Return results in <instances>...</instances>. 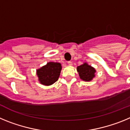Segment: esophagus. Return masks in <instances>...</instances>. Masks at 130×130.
<instances>
[{
  "instance_id": "1",
  "label": "esophagus",
  "mask_w": 130,
  "mask_h": 130,
  "mask_svg": "<svg viewBox=\"0 0 130 130\" xmlns=\"http://www.w3.org/2000/svg\"><path fill=\"white\" fill-rule=\"evenodd\" d=\"M68 65H70V66H72V62L68 61Z\"/></svg>"
}]
</instances>
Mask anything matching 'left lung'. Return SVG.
Masks as SVG:
<instances>
[{
  "mask_svg": "<svg viewBox=\"0 0 130 130\" xmlns=\"http://www.w3.org/2000/svg\"><path fill=\"white\" fill-rule=\"evenodd\" d=\"M77 72L80 78L85 81H91L93 77H94V73L96 72L95 69L89 66L87 63H84L81 66L77 68Z\"/></svg>",
  "mask_w": 130,
  "mask_h": 130,
  "instance_id": "8db88e82",
  "label": "left lung"
}]
</instances>
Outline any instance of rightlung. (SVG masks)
<instances>
[{
    "mask_svg": "<svg viewBox=\"0 0 130 130\" xmlns=\"http://www.w3.org/2000/svg\"><path fill=\"white\" fill-rule=\"evenodd\" d=\"M61 64L58 62H49L37 70V75L40 83L51 85L58 80L61 71Z\"/></svg>",
    "mask_w": 130,
    "mask_h": 130,
    "instance_id": "1",
    "label": "right lung"
}]
</instances>
